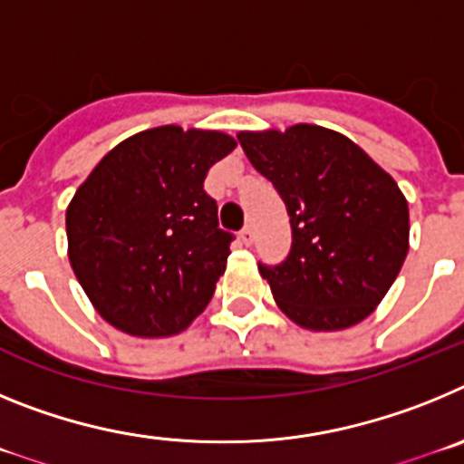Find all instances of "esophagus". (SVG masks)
Listing matches in <instances>:
<instances>
[{
	"mask_svg": "<svg viewBox=\"0 0 464 464\" xmlns=\"http://www.w3.org/2000/svg\"><path fill=\"white\" fill-rule=\"evenodd\" d=\"M239 239H241V244H244V246H251L253 244V227H251V225H246V227L241 229Z\"/></svg>",
	"mask_w": 464,
	"mask_h": 464,
	"instance_id": "1",
	"label": "esophagus"
}]
</instances>
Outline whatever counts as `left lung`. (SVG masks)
<instances>
[{
	"mask_svg": "<svg viewBox=\"0 0 464 464\" xmlns=\"http://www.w3.org/2000/svg\"><path fill=\"white\" fill-rule=\"evenodd\" d=\"M237 139L290 216V256L278 267L260 265L278 309L304 330L358 325L381 304L409 253V204L395 179L358 143L321 125Z\"/></svg>",
	"mask_w": 464,
	"mask_h": 464,
	"instance_id": "obj_1",
	"label": "left lung"
}]
</instances>
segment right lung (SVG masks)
<instances>
[{"instance_id":"1","label":"right lung","mask_w":464,"mask_h":464,"mask_svg":"<svg viewBox=\"0 0 464 464\" xmlns=\"http://www.w3.org/2000/svg\"><path fill=\"white\" fill-rule=\"evenodd\" d=\"M237 141L162 125L111 149L67 207V253L81 288L116 330L171 337L207 309L232 235L204 179Z\"/></svg>"}]
</instances>
